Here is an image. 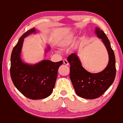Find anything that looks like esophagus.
<instances>
[{"mask_svg":"<svg viewBox=\"0 0 123 123\" xmlns=\"http://www.w3.org/2000/svg\"><path fill=\"white\" fill-rule=\"evenodd\" d=\"M63 63H64L65 65H66V66H68L69 65V63L68 62L67 59H64V60H63Z\"/></svg>","mask_w":123,"mask_h":123,"instance_id":"obj_1","label":"esophagus"}]
</instances>
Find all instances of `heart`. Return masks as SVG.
Listing matches in <instances>:
<instances>
[{
	"instance_id": "b5f03b06",
	"label": "heart",
	"mask_w": 123,
	"mask_h": 123,
	"mask_svg": "<svg viewBox=\"0 0 123 123\" xmlns=\"http://www.w3.org/2000/svg\"><path fill=\"white\" fill-rule=\"evenodd\" d=\"M73 41V36H68L67 37H64L60 42V45L62 47H66L72 44Z\"/></svg>"
}]
</instances>
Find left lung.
I'll return each instance as SVG.
<instances>
[{"label": "left lung", "mask_w": 123, "mask_h": 123, "mask_svg": "<svg viewBox=\"0 0 123 123\" xmlns=\"http://www.w3.org/2000/svg\"><path fill=\"white\" fill-rule=\"evenodd\" d=\"M95 32L102 39L108 52L109 63L104 70L98 73H90L82 67L76 53H72L67 58L70 65V78L76 94L90 99L99 97L107 90L115 80L116 72L115 53L107 36L98 27Z\"/></svg>", "instance_id": "8db88e82"}]
</instances>
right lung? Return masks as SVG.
Returning <instances> with one entry per match:
<instances>
[{
  "label": "right lung",
  "mask_w": 123,
  "mask_h": 123,
  "mask_svg": "<svg viewBox=\"0 0 123 123\" xmlns=\"http://www.w3.org/2000/svg\"><path fill=\"white\" fill-rule=\"evenodd\" d=\"M36 33L34 28L25 33L13 48L11 55L10 75L18 90L24 96L31 99L47 98L52 93L55 85L59 67L63 61L52 62L44 60L34 65L22 61L21 52L25 37ZM48 47L47 50H49Z\"/></svg>",
  "instance_id": "obj_1"
}]
</instances>
